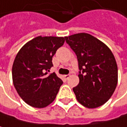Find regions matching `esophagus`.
I'll list each match as a JSON object with an SVG mask.
<instances>
[{"mask_svg":"<svg viewBox=\"0 0 127 127\" xmlns=\"http://www.w3.org/2000/svg\"><path fill=\"white\" fill-rule=\"evenodd\" d=\"M63 77H64L65 80H68V79L70 77V75H69V74H66V75H64V76H63Z\"/></svg>","mask_w":127,"mask_h":127,"instance_id":"34e87169","label":"esophagus"}]
</instances>
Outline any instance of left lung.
Returning a JSON list of instances; mask_svg holds the SVG:
<instances>
[{
	"label": "left lung",
	"instance_id": "left-lung-1",
	"mask_svg": "<svg viewBox=\"0 0 127 127\" xmlns=\"http://www.w3.org/2000/svg\"><path fill=\"white\" fill-rule=\"evenodd\" d=\"M65 38L78 60L80 83L73 88L77 100L89 109L103 105L118 84V66L112 52L89 33L74 34Z\"/></svg>",
	"mask_w": 127,
	"mask_h": 127
}]
</instances>
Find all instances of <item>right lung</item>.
Instances as JSON below:
<instances>
[{
	"instance_id": "1",
	"label": "right lung",
	"mask_w": 127,
	"mask_h": 127,
	"mask_svg": "<svg viewBox=\"0 0 127 127\" xmlns=\"http://www.w3.org/2000/svg\"><path fill=\"white\" fill-rule=\"evenodd\" d=\"M65 38L38 36L26 43L17 53L12 74L14 86L28 105L44 108L56 98L63 83L55 73L48 74L52 58L64 44Z\"/></svg>"
}]
</instances>
